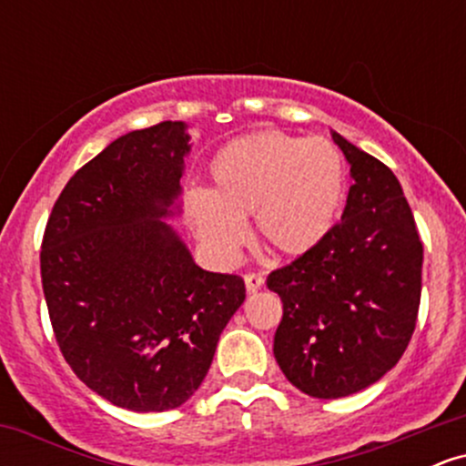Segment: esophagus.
I'll return each mask as SVG.
<instances>
[{"instance_id":"esophagus-1","label":"esophagus","mask_w":466,"mask_h":466,"mask_svg":"<svg viewBox=\"0 0 466 466\" xmlns=\"http://www.w3.org/2000/svg\"><path fill=\"white\" fill-rule=\"evenodd\" d=\"M263 285H265L263 274H245V289H248V293H256L258 289H263Z\"/></svg>"}]
</instances>
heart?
Instances as JSON below:
<instances>
[{
	"mask_svg": "<svg viewBox=\"0 0 466 466\" xmlns=\"http://www.w3.org/2000/svg\"><path fill=\"white\" fill-rule=\"evenodd\" d=\"M215 192H192L197 237L218 260L243 248V223L278 256L311 254L330 237L349 192L341 153L324 137L256 131L228 142L212 159Z\"/></svg>",
	"mask_w": 466,
	"mask_h": 466,
	"instance_id": "heart-1",
	"label": "heart"
}]
</instances>
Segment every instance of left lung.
<instances>
[{
  "instance_id": "1",
  "label": "left lung",
  "mask_w": 466,
  "mask_h": 466,
  "mask_svg": "<svg viewBox=\"0 0 466 466\" xmlns=\"http://www.w3.org/2000/svg\"><path fill=\"white\" fill-rule=\"evenodd\" d=\"M352 186L330 237L267 287L282 300L274 355L315 399H341L397 366L416 329L422 243L410 203L386 164L333 131Z\"/></svg>"
}]
</instances>
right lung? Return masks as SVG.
<instances>
[{"label":"right lung","mask_w":466,"mask_h":466,"mask_svg":"<svg viewBox=\"0 0 466 466\" xmlns=\"http://www.w3.org/2000/svg\"><path fill=\"white\" fill-rule=\"evenodd\" d=\"M188 151L184 122L117 137L67 181L41 245L58 349L85 386L131 411L186 403L245 300L243 278L201 269L164 221L179 212Z\"/></svg>","instance_id":"1"}]
</instances>
